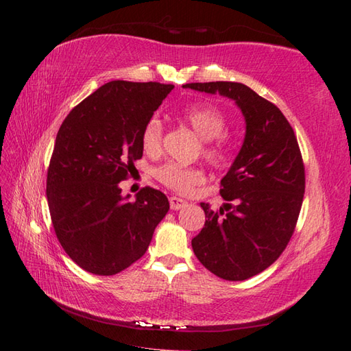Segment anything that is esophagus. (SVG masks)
Returning <instances> with one entry per match:
<instances>
[{"mask_svg": "<svg viewBox=\"0 0 351 351\" xmlns=\"http://www.w3.org/2000/svg\"><path fill=\"white\" fill-rule=\"evenodd\" d=\"M169 202H170V208L171 210H181V208H184L185 206V200L184 199H181V197H176V196H171L170 199H169Z\"/></svg>", "mask_w": 351, "mask_h": 351, "instance_id": "34e87169", "label": "esophagus"}]
</instances>
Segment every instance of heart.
Instances as JSON below:
<instances>
[{
	"instance_id": "heart-1",
	"label": "heart",
	"mask_w": 351,
	"mask_h": 351,
	"mask_svg": "<svg viewBox=\"0 0 351 351\" xmlns=\"http://www.w3.org/2000/svg\"><path fill=\"white\" fill-rule=\"evenodd\" d=\"M181 119L204 140L202 154L214 167H226L234 156V146L223 134L228 121L221 111L208 104H196L181 111ZM164 126L158 116L147 119L141 130V147L146 154H158L162 143ZM154 175L162 185L176 193H189L205 181V171L195 166H182L178 162H166L156 167Z\"/></svg>"
}]
</instances>
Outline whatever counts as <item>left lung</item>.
<instances>
[{
	"label": "left lung",
	"instance_id": "1",
	"mask_svg": "<svg viewBox=\"0 0 351 351\" xmlns=\"http://www.w3.org/2000/svg\"><path fill=\"white\" fill-rule=\"evenodd\" d=\"M185 88L234 99L245 119L240 154L220 182L225 208L205 211L191 240L197 259L226 280H245L270 267L285 250L299 220L304 164L293 126L273 102L232 81L190 83Z\"/></svg>",
	"mask_w": 351,
	"mask_h": 351
}]
</instances>
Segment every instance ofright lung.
<instances>
[{
  "label": "right lung",
  "instance_id": "obj_1",
  "mask_svg": "<svg viewBox=\"0 0 351 351\" xmlns=\"http://www.w3.org/2000/svg\"><path fill=\"white\" fill-rule=\"evenodd\" d=\"M173 86L110 81L66 116L47 175L51 221L62 247L83 270L113 276L145 255L169 211L164 193L143 187L122 197L143 156L141 130Z\"/></svg>",
  "mask_w": 351,
  "mask_h": 351
}]
</instances>
